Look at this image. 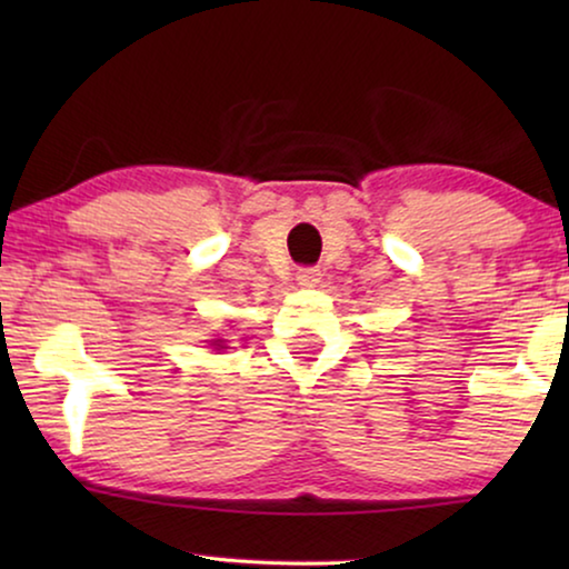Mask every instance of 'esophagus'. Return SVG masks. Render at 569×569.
I'll use <instances>...</instances> for the list:
<instances>
[{"instance_id": "obj_1", "label": "esophagus", "mask_w": 569, "mask_h": 569, "mask_svg": "<svg viewBox=\"0 0 569 569\" xmlns=\"http://www.w3.org/2000/svg\"><path fill=\"white\" fill-rule=\"evenodd\" d=\"M318 282H321V269H316V267L298 269V284L300 287H316Z\"/></svg>"}]
</instances>
